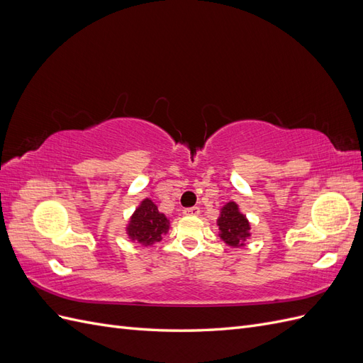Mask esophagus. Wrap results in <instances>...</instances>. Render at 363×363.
I'll use <instances>...</instances> for the list:
<instances>
[{"mask_svg":"<svg viewBox=\"0 0 363 363\" xmlns=\"http://www.w3.org/2000/svg\"><path fill=\"white\" fill-rule=\"evenodd\" d=\"M183 213L184 215H191V216H199L200 215V207H196V206L188 207V208H184Z\"/></svg>","mask_w":363,"mask_h":363,"instance_id":"1","label":"esophagus"}]
</instances>
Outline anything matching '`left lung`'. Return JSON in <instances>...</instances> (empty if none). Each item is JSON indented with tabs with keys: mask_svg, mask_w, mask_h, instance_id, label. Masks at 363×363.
I'll list each match as a JSON object with an SVG mask.
<instances>
[{
	"mask_svg": "<svg viewBox=\"0 0 363 363\" xmlns=\"http://www.w3.org/2000/svg\"><path fill=\"white\" fill-rule=\"evenodd\" d=\"M216 225L219 227V238L228 247H244L245 240L251 236L248 219L239 211V206L235 201H228L221 208Z\"/></svg>",
	"mask_w": 363,
	"mask_h": 363,
	"instance_id": "8db88e82",
	"label": "left lung"
}]
</instances>
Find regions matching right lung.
<instances>
[{"mask_svg": "<svg viewBox=\"0 0 363 363\" xmlns=\"http://www.w3.org/2000/svg\"><path fill=\"white\" fill-rule=\"evenodd\" d=\"M169 230V219L159 212L157 206L150 199L142 200L139 207L131 215L127 235L131 240L142 245H152L159 242L163 235Z\"/></svg>", "mask_w": 363, "mask_h": 363, "instance_id": "right-lung-1", "label": "right lung"}]
</instances>
